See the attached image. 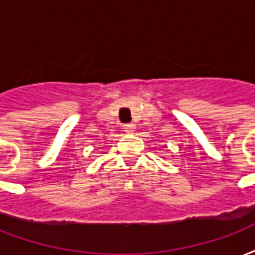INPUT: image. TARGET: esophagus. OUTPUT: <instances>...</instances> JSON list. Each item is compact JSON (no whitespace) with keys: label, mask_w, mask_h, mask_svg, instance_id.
<instances>
[{"label":"esophagus","mask_w":255,"mask_h":255,"mask_svg":"<svg viewBox=\"0 0 255 255\" xmlns=\"http://www.w3.org/2000/svg\"><path fill=\"white\" fill-rule=\"evenodd\" d=\"M124 131L128 132V133H131V132H133V131H135V124H132V123L126 124V126H124Z\"/></svg>","instance_id":"1"}]
</instances>
